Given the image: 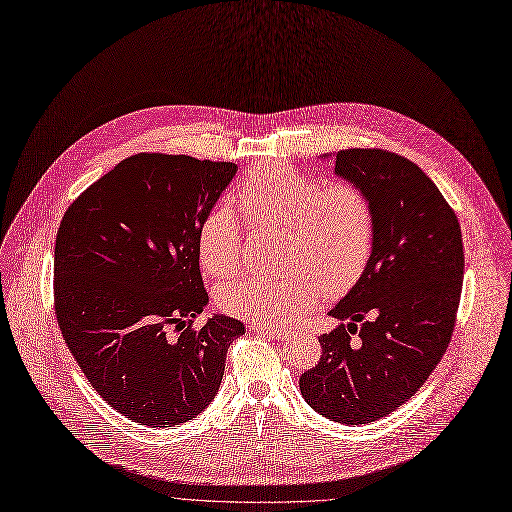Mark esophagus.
I'll return each mask as SVG.
<instances>
[{"instance_id":"1","label":"esophagus","mask_w":512,"mask_h":512,"mask_svg":"<svg viewBox=\"0 0 512 512\" xmlns=\"http://www.w3.org/2000/svg\"><path fill=\"white\" fill-rule=\"evenodd\" d=\"M251 330L257 332V335H268V337L280 339V341H286L288 337H291V332H288V330L272 328V326H261V324H251Z\"/></svg>"}]
</instances>
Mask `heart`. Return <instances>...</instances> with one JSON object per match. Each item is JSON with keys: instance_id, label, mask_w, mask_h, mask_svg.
I'll use <instances>...</instances> for the list:
<instances>
[{"instance_id": "1", "label": "heart", "mask_w": 512, "mask_h": 512, "mask_svg": "<svg viewBox=\"0 0 512 512\" xmlns=\"http://www.w3.org/2000/svg\"><path fill=\"white\" fill-rule=\"evenodd\" d=\"M247 224L288 230L293 238L291 278L244 276L224 284L219 307L257 324L297 322L328 293L347 291L358 282L372 255L374 211L368 194L349 182L324 184L278 165L257 167L236 192ZM198 259L213 278L234 274L242 261V230L232 209H211L198 226Z\"/></svg>"}]
</instances>
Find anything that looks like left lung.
Wrapping results in <instances>:
<instances>
[{
	"label": "left lung",
	"instance_id": "left-lung-1",
	"mask_svg": "<svg viewBox=\"0 0 512 512\" xmlns=\"http://www.w3.org/2000/svg\"><path fill=\"white\" fill-rule=\"evenodd\" d=\"M324 159L368 194L374 244L358 282L328 311L341 324L320 337L322 358L299 387L318 414L366 425L406 404L446 353L462 291V234L446 198L412 161L379 148Z\"/></svg>",
	"mask_w": 512,
	"mask_h": 512
}]
</instances>
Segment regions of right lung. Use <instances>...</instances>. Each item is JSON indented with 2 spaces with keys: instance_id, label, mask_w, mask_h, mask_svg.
<instances>
[{
  "instance_id": "1",
  "label": "right lung",
  "mask_w": 512,
  "mask_h": 512,
  "mask_svg": "<svg viewBox=\"0 0 512 512\" xmlns=\"http://www.w3.org/2000/svg\"><path fill=\"white\" fill-rule=\"evenodd\" d=\"M234 163L136 154L66 209L54 249L62 337L104 402L146 427L201 414L244 324L215 314L198 268V226ZM176 335L173 336L172 332Z\"/></svg>"
}]
</instances>
